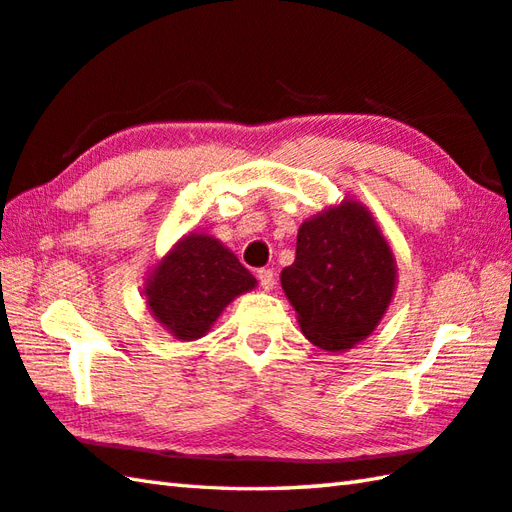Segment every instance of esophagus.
I'll return each instance as SVG.
<instances>
[{
    "label": "esophagus",
    "instance_id": "34e87169",
    "mask_svg": "<svg viewBox=\"0 0 512 512\" xmlns=\"http://www.w3.org/2000/svg\"><path fill=\"white\" fill-rule=\"evenodd\" d=\"M257 280H259V286H262L264 291H271V288L275 286V273H273V268H259V271H257Z\"/></svg>",
    "mask_w": 512,
    "mask_h": 512
}]
</instances>
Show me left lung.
<instances>
[{
	"mask_svg": "<svg viewBox=\"0 0 512 512\" xmlns=\"http://www.w3.org/2000/svg\"><path fill=\"white\" fill-rule=\"evenodd\" d=\"M394 284L392 248L356 201L304 221L295 262L282 271L304 336L327 351L365 340L387 311Z\"/></svg>",
	"mask_w": 512,
	"mask_h": 512,
	"instance_id": "8db88e82",
	"label": "left lung"
}]
</instances>
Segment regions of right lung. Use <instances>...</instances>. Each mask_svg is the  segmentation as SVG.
Returning a JSON list of instances; mask_svg holds the SVG:
<instances>
[{
    "instance_id": "add662e5",
    "label": "right lung",
    "mask_w": 512,
    "mask_h": 512,
    "mask_svg": "<svg viewBox=\"0 0 512 512\" xmlns=\"http://www.w3.org/2000/svg\"><path fill=\"white\" fill-rule=\"evenodd\" d=\"M257 282L217 239L190 235L179 241L147 280V304L179 340H197L224 306Z\"/></svg>"
}]
</instances>
